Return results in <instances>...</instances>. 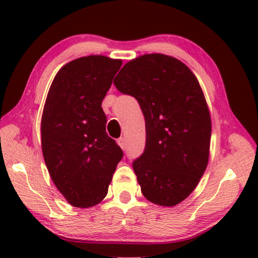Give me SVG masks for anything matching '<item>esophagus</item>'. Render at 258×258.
I'll use <instances>...</instances> for the list:
<instances>
[{"label": "esophagus", "mask_w": 258, "mask_h": 258, "mask_svg": "<svg viewBox=\"0 0 258 258\" xmlns=\"http://www.w3.org/2000/svg\"><path fill=\"white\" fill-rule=\"evenodd\" d=\"M117 143H118V146L121 148V149L125 150L126 149V140L125 138H120L117 140Z\"/></svg>", "instance_id": "1"}]
</instances>
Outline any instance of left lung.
Instances as JSON below:
<instances>
[{
	"mask_svg": "<svg viewBox=\"0 0 258 258\" xmlns=\"http://www.w3.org/2000/svg\"><path fill=\"white\" fill-rule=\"evenodd\" d=\"M113 84L138 100L146 120V149L133 169L150 203L174 207L206 171L212 120L197 77L176 58L143 54L120 69Z\"/></svg>",
	"mask_w": 258,
	"mask_h": 258,
	"instance_id": "left-lung-1",
	"label": "left lung"
}]
</instances>
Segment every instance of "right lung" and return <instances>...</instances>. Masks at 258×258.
Listing matches in <instances>:
<instances>
[{"label": "right lung", "mask_w": 258, "mask_h": 258, "mask_svg": "<svg viewBox=\"0 0 258 258\" xmlns=\"http://www.w3.org/2000/svg\"><path fill=\"white\" fill-rule=\"evenodd\" d=\"M123 61L82 56L60 68L43 108L41 142L56 189L74 207L89 208L108 194L123 151L106 132L101 107Z\"/></svg>", "instance_id": "obj_1"}]
</instances>
